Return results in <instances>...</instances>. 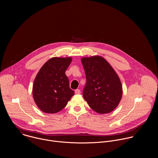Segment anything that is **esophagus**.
I'll list each match as a JSON object with an SVG mask.
<instances>
[{"mask_svg":"<svg viewBox=\"0 0 158 158\" xmlns=\"http://www.w3.org/2000/svg\"><path fill=\"white\" fill-rule=\"evenodd\" d=\"M75 94H81V90H80V89H76V90H75Z\"/></svg>","mask_w":158,"mask_h":158,"instance_id":"esophagus-1","label":"esophagus"}]
</instances>
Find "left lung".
I'll return each mask as SVG.
<instances>
[{
  "instance_id": "obj_1",
  "label": "left lung",
  "mask_w": 158,
  "mask_h": 158,
  "mask_svg": "<svg viewBox=\"0 0 158 158\" xmlns=\"http://www.w3.org/2000/svg\"><path fill=\"white\" fill-rule=\"evenodd\" d=\"M84 68L86 84L83 97L89 107L98 114L113 111L122 96V86L119 77L101 56H94L81 59Z\"/></svg>"
}]
</instances>
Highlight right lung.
<instances>
[{"label": "right lung", "mask_w": 158, "mask_h": 158, "mask_svg": "<svg viewBox=\"0 0 158 158\" xmlns=\"http://www.w3.org/2000/svg\"><path fill=\"white\" fill-rule=\"evenodd\" d=\"M71 61L70 57L52 58L37 74L33 85V97L43 112L55 114L61 111L74 95L65 74Z\"/></svg>", "instance_id": "right-lung-1"}]
</instances>
